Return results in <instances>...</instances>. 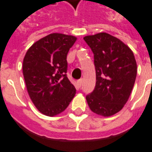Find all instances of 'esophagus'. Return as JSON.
I'll return each mask as SVG.
<instances>
[{
	"label": "esophagus",
	"instance_id": "obj_1",
	"mask_svg": "<svg viewBox=\"0 0 152 152\" xmlns=\"http://www.w3.org/2000/svg\"><path fill=\"white\" fill-rule=\"evenodd\" d=\"M82 83H83V80H82V79H79V80L77 81V85L78 87H81V86H82Z\"/></svg>",
	"mask_w": 152,
	"mask_h": 152
}]
</instances>
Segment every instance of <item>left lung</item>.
<instances>
[{"mask_svg":"<svg viewBox=\"0 0 152 152\" xmlns=\"http://www.w3.org/2000/svg\"><path fill=\"white\" fill-rule=\"evenodd\" d=\"M84 40L94 54L96 83L86 96L90 109L109 117L121 110L129 99L137 75L134 53L119 39L108 33L87 35Z\"/></svg>","mask_w":152,"mask_h":152,"instance_id":"obj_1","label":"left lung"}]
</instances>
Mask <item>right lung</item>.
<instances>
[{"label": "right lung", "instance_id": "1", "mask_svg": "<svg viewBox=\"0 0 152 152\" xmlns=\"http://www.w3.org/2000/svg\"><path fill=\"white\" fill-rule=\"evenodd\" d=\"M77 38L53 33L35 42L23 59V72L30 98L39 111L53 117L62 113L76 89L67 77V54Z\"/></svg>", "mask_w": 152, "mask_h": 152}]
</instances>
